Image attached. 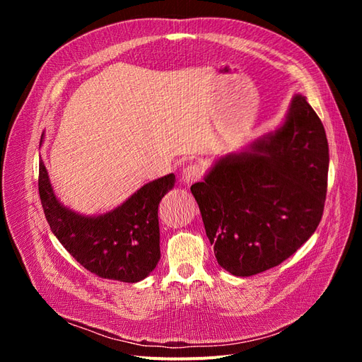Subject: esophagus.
<instances>
[{
  "instance_id": "obj_1",
  "label": "esophagus",
  "mask_w": 362,
  "mask_h": 362,
  "mask_svg": "<svg viewBox=\"0 0 362 362\" xmlns=\"http://www.w3.org/2000/svg\"><path fill=\"white\" fill-rule=\"evenodd\" d=\"M204 166L199 163H193V164H189L187 168H185L182 170V177L181 180L185 182V184H193L196 181H199L202 177H204Z\"/></svg>"
}]
</instances>
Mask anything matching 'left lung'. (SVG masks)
<instances>
[{
  "instance_id": "obj_1",
  "label": "left lung",
  "mask_w": 362,
  "mask_h": 362,
  "mask_svg": "<svg viewBox=\"0 0 362 362\" xmlns=\"http://www.w3.org/2000/svg\"><path fill=\"white\" fill-rule=\"evenodd\" d=\"M327 168L322 120L296 95L275 134L222 157L190 187L218 264L252 276L291 257L322 221Z\"/></svg>"
}]
</instances>
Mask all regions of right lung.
<instances>
[{
	"label": "right lung",
	"mask_w": 362,
	"mask_h": 362,
	"mask_svg": "<svg viewBox=\"0 0 362 362\" xmlns=\"http://www.w3.org/2000/svg\"><path fill=\"white\" fill-rule=\"evenodd\" d=\"M175 184L169 173L145 184L115 210L81 216L63 206L39 163V194L52 234L80 264L104 279L139 282L160 259L158 205Z\"/></svg>",
	"instance_id": "add662e5"
}]
</instances>
